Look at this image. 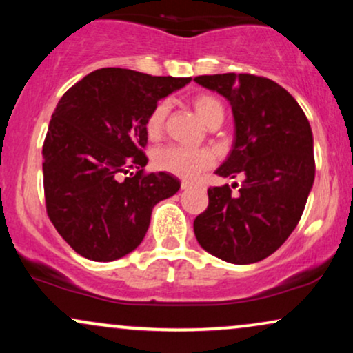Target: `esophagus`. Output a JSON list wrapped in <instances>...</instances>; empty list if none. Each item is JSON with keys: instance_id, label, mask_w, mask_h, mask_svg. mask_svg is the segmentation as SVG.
Returning <instances> with one entry per match:
<instances>
[{"instance_id": "1", "label": "esophagus", "mask_w": 353, "mask_h": 353, "mask_svg": "<svg viewBox=\"0 0 353 353\" xmlns=\"http://www.w3.org/2000/svg\"><path fill=\"white\" fill-rule=\"evenodd\" d=\"M190 185H194L190 181H182V182H181V188H182V189H188V188H190Z\"/></svg>"}]
</instances>
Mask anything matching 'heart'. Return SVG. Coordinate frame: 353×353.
Instances as JSON below:
<instances>
[{"label": "heart", "instance_id": "b5f03b06", "mask_svg": "<svg viewBox=\"0 0 353 353\" xmlns=\"http://www.w3.org/2000/svg\"><path fill=\"white\" fill-rule=\"evenodd\" d=\"M192 106L197 114L205 124L210 125L216 119L224 117V106L216 96L212 94H197L192 99ZM169 116V103L168 101H159L156 106L151 109L148 117H145V132L151 139H157L163 136L165 121ZM152 163L159 171L174 174V176L192 177L199 176L201 172L208 171L216 164V154L208 148H188V145L179 144H165L154 151Z\"/></svg>", "mask_w": 353, "mask_h": 353}]
</instances>
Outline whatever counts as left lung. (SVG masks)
<instances>
[{
	"mask_svg": "<svg viewBox=\"0 0 353 353\" xmlns=\"http://www.w3.org/2000/svg\"><path fill=\"white\" fill-rule=\"evenodd\" d=\"M201 86L229 99L236 141L216 174L242 176L239 192L209 188V205L194 221L197 242L230 264L269 257L301 221L314 184L312 129L302 108L281 84L264 76H197Z\"/></svg>",
	"mask_w": 353,
	"mask_h": 353,
	"instance_id": "8db88e82",
	"label": "left lung"
}]
</instances>
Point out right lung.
Wrapping results in <instances>:
<instances>
[{"instance_id":"1","label":"right lung","mask_w":353,"mask_h":353,"mask_svg":"<svg viewBox=\"0 0 353 353\" xmlns=\"http://www.w3.org/2000/svg\"><path fill=\"white\" fill-rule=\"evenodd\" d=\"M189 81L103 68L59 99L43 144L44 199L52 225L79 255L111 262L132 252L154 205L179 190L172 174L144 171L145 117Z\"/></svg>"}]
</instances>
